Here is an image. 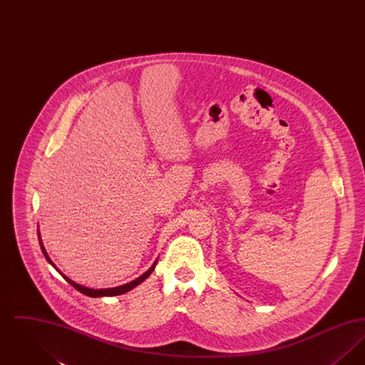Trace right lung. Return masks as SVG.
I'll return each instance as SVG.
<instances>
[{"instance_id":"add662e5","label":"right lung","mask_w":365,"mask_h":365,"mask_svg":"<svg viewBox=\"0 0 365 365\" xmlns=\"http://www.w3.org/2000/svg\"><path fill=\"white\" fill-rule=\"evenodd\" d=\"M38 240H39V245H41V249H42V253H43V256H45V259L48 260V262L53 265V268H56V271L63 277V278L66 279L70 284H72L78 292H81L82 294L88 295V297H93V298H98V297H113V295H120L124 294V293H127V292H130V290H133L134 287H137L138 284H140L145 279L149 278V275L153 272V269L156 268L157 261H155L153 264H152V267L145 272V274H142L139 278L134 279V280H131V282H128V283H125V284H122V286H116V287H109V289H88V287H85V286H82V284H79V283H76V282H73V280H71L68 277H66L56 265H54V262L51 260V257L48 256V253H46V250H45V247H43V243L41 241V237H39V231H38Z\"/></svg>"}]
</instances>
